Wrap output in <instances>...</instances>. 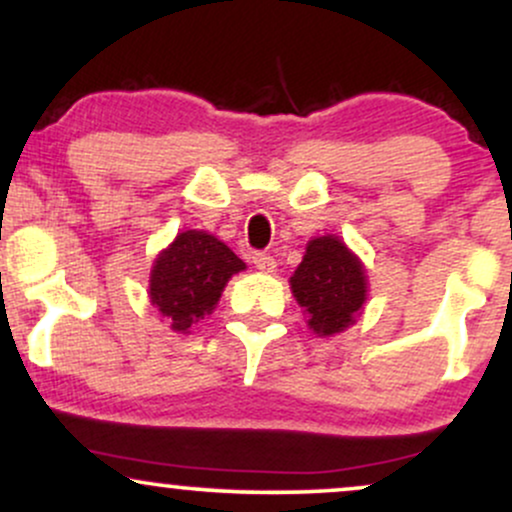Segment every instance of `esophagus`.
<instances>
[{
    "mask_svg": "<svg viewBox=\"0 0 512 512\" xmlns=\"http://www.w3.org/2000/svg\"><path fill=\"white\" fill-rule=\"evenodd\" d=\"M252 264H255V267L264 274H274V269H276L274 257L267 255V252H255V255H252Z\"/></svg>",
    "mask_w": 512,
    "mask_h": 512,
    "instance_id": "34e87169",
    "label": "esophagus"
}]
</instances>
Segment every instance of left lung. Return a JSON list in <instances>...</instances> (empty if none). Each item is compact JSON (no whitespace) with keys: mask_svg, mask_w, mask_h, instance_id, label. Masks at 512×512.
<instances>
[{"mask_svg":"<svg viewBox=\"0 0 512 512\" xmlns=\"http://www.w3.org/2000/svg\"><path fill=\"white\" fill-rule=\"evenodd\" d=\"M289 284L317 337H334L354 325L368 298V276L361 257L332 233L308 240Z\"/></svg>","mask_w":512,"mask_h":512,"instance_id":"left-lung-1","label":"left lung"}]
</instances>
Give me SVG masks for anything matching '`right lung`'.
I'll list each match as a JSON object with an SVG mask.
<instances>
[{"label":"right lung","mask_w":512,"mask_h":512,"mask_svg":"<svg viewBox=\"0 0 512 512\" xmlns=\"http://www.w3.org/2000/svg\"><path fill=\"white\" fill-rule=\"evenodd\" d=\"M245 262L207 231H182L156 255L149 276V301L170 330L187 334L214 313L233 274Z\"/></svg>","instance_id":"add662e5"}]
</instances>
